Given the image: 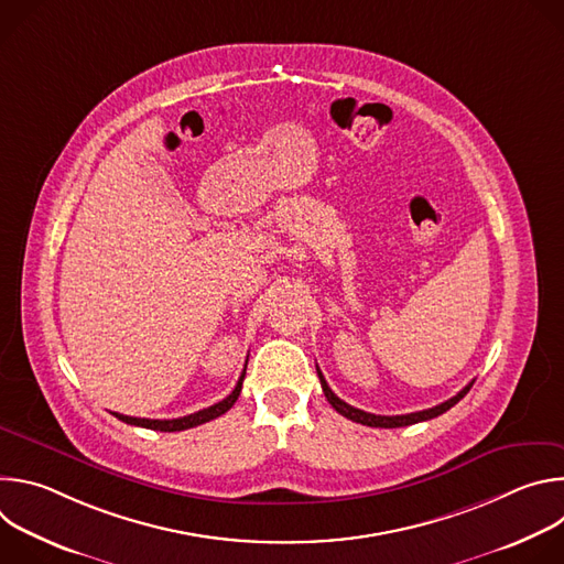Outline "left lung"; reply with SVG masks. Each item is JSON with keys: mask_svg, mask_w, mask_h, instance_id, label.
<instances>
[{"mask_svg": "<svg viewBox=\"0 0 564 564\" xmlns=\"http://www.w3.org/2000/svg\"><path fill=\"white\" fill-rule=\"evenodd\" d=\"M316 372H318L321 388H324L326 399L330 401L333 409H335L337 413H341L344 417H348V420H352V422H357V424L375 426V429H399V426H411V424H417V422L433 420V417L446 413L448 409H453V406L457 404V401H459V399L470 390V386H473V381H470V383L464 386L455 397H451V399L442 401V404H437V406H433V409H426V411H417V413H409V415H372V413H366V411H359V409L346 404L344 399H339V397L330 390V386L326 383V379H324V375H321L318 368H316Z\"/></svg>", "mask_w": 564, "mask_h": 564, "instance_id": "8db88e82", "label": "left lung"}]
</instances>
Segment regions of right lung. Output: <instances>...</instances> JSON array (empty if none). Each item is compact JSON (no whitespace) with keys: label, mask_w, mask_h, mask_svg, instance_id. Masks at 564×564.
<instances>
[{"label":"right lung","mask_w":564,"mask_h":564,"mask_svg":"<svg viewBox=\"0 0 564 564\" xmlns=\"http://www.w3.org/2000/svg\"><path fill=\"white\" fill-rule=\"evenodd\" d=\"M243 379H246V372H240L234 390L223 399L218 401V404L209 406V409H203L198 413H192V415H185V417H178V420H147V417H129V415H120V413H113L120 422L124 424H131V426H142V429H151V431H163V433H174V431H187V429H194V426H200L209 420H216L220 417L223 413H227L234 401L238 399L240 394V388H243Z\"/></svg>","instance_id":"right-lung-1"}]
</instances>
